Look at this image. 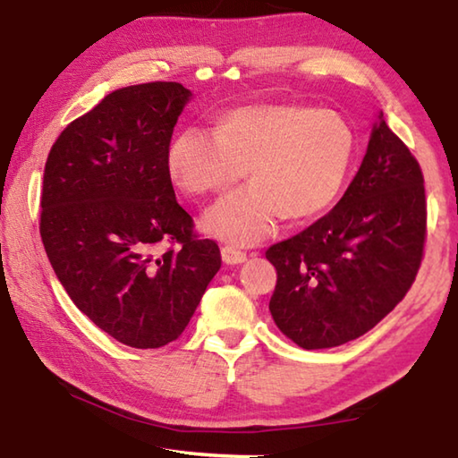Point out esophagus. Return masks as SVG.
Here are the masks:
<instances>
[{
    "label": "esophagus",
    "instance_id": "34e87169",
    "mask_svg": "<svg viewBox=\"0 0 458 458\" xmlns=\"http://www.w3.org/2000/svg\"><path fill=\"white\" fill-rule=\"evenodd\" d=\"M221 256H223L225 264H229V266L242 264V261L247 259V253L242 251V250H237V247H233V245H225L221 250Z\"/></svg>",
    "mask_w": 458,
    "mask_h": 458
}]
</instances>
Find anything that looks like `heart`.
Here are the masks:
<instances>
[{
	"mask_svg": "<svg viewBox=\"0 0 458 458\" xmlns=\"http://www.w3.org/2000/svg\"><path fill=\"white\" fill-rule=\"evenodd\" d=\"M355 154V131L335 111L296 105L245 107L215 133L186 127L168 148V172L194 197L223 194L250 172L253 184L205 215V229L231 243H256L282 215L304 221L331 205Z\"/></svg>",
	"mask_w": 458,
	"mask_h": 458,
	"instance_id": "obj_1",
	"label": "heart"
}]
</instances>
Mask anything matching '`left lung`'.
Listing matches in <instances>:
<instances>
[{"label":"left lung","mask_w":458,"mask_h":458,"mask_svg":"<svg viewBox=\"0 0 458 458\" xmlns=\"http://www.w3.org/2000/svg\"><path fill=\"white\" fill-rule=\"evenodd\" d=\"M424 176L381 119L343 199L298 235L267 247L278 280L269 312L302 349L371 331L408 294L426 245Z\"/></svg>","instance_id":"left-lung-1"}]
</instances>
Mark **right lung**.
<instances>
[{
    "label": "right lung",
    "instance_id": "right-lung-1",
    "mask_svg": "<svg viewBox=\"0 0 458 458\" xmlns=\"http://www.w3.org/2000/svg\"><path fill=\"white\" fill-rule=\"evenodd\" d=\"M189 97L172 81L117 89L64 127L44 168L50 266L77 309L127 347L176 341L221 267L219 245L194 231L168 172Z\"/></svg>",
    "mask_w": 458,
    "mask_h": 458
}]
</instances>
